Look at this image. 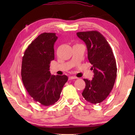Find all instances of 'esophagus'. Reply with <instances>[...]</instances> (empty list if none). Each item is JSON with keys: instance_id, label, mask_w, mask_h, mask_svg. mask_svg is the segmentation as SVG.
Returning <instances> with one entry per match:
<instances>
[{"instance_id": "esophagus-1", "label": "esophagus", "mask_w": 135, "mask_h": 135, "mask_svg": "<svg viewBox=\"0 0 135 135\" xmlns=\"http://www.w3.org/2000/svg\"><path fill=\"white\" fill-rule=\"evenodd\" d=\"M69 80H73V79H77L76 77H74V76H70L69 77Z\"/></svg>"}]
</instances>
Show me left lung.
Returning a JSON list of instances; mask_svg holds the SVG:
<instances>
[{
	"mask_svg": "<svg viewBox=\"0 0 135 135\" xmlns=\"http://www.w3.org/2000/svg\"><path fill=\"white\" fill-rule=\"evenodd\" d=\"M77 36L86 43L88 58L94 73L91 80L84 79L86 86L82 96L90 103H100L110 93L117 77L113 50L104 36L97 31L78 32Z\"/></svg>",
	"mask_w": 135,
	"mask_h": 135,
	"instance_id": "1",
	"label": "left lung"
}]
</instances>
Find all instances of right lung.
Segmentation results:
<instances>
[{
    "label": "right lung",
    "instance_id": "1",
    "mask_svg": "<svg viewBox=\"0 0 135 135\" xmlns=\"http://www.w3.org/2000/svg\"><path fill=\"white\" fill-rule=\"evenodd\" d=\"M55 33H43L27 47L22 57V83L34 100L44 106L54 104L60 98L68 80L65 75H51L50 63L54 60Z\"/></svg>",
    "mask_w": 135,
    "mask_h": 135
}]
</instances>
